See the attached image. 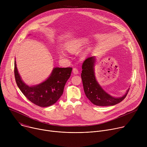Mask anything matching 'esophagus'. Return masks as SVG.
<instances>
[{
    "instance_id": "34e87169",
    "label": "esophagus",
    "mask_w": 147,
    "mask_h": 147,
    "mask_svg": "<svg viewBox=\"0 0 147 147\" xmlns=\"http://www.w3.org/2000/svg\"><path fill=\"white\" fill-rule=\"evenodd\" d=\"M73 73L74 74H77L78 73V70L77 68H73Z\"/></svg>"
}]
</instances>
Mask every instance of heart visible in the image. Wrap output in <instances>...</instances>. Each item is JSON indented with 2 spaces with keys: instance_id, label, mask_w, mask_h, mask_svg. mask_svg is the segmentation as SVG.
I'll return each mask as SVG.
<instances>
[{
  "instance_id": "1",
  "label": "heart",
  "mask_w": 147,
  "mask_h": 147,
  "mask_svg": "<svg viewBox=\"0 0 147 147\" xmlns=\"http://www.w3.org/2000/svg\"><path fill=\"white\" fill-rule=\"evenodd\" d=\"M87 42V40L85 38H80L76 40H71L66 45V50L70 53H76L80 51ZM60 57L64 56V53L62 51L59 52Z\"/></svg>"
}]
</instances>
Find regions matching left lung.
I'll return each mask as SVG.
<instances>
[{
  "mask_svg": "<svg viewBox=\"0 0 147 147\" xmlns=\"http://www.w3.org/2000/svg\"><path fill=\"white\" fill-rule=\"evenodd\" d=\"M95 56L86 59L82 66L81 74L84 90L87 98L96 106H113L121 102L127 96L129 89L121 97L115 98L105 91L96 80L94 73Z\"/></svg>",
  "mask_w": 147,
  "mask_h": 147,
  "instance_id": "1",
  "label": "left lung"
}]
</instances>
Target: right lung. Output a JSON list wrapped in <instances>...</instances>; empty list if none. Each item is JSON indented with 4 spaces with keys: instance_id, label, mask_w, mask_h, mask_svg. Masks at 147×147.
<instances>
[{
    "instance_id": "right-lung-1",
    "label": "right lung",
    "mask_w": 147,
    "mask_h": 147,
    "mask_svg": "<svg viewBox=\"0 0 147 147\" xmlns=\"http://www.w3.org/2000/svg\"><path fill=\"white\" fill-rule=\"evenodd\" d=\"M71 71V67H55L45 81L29 86L21 78L14 61V76L18 87L30 101L40 107H49L58 100L63 92Z\"/></svg>"
}]
</instances>
